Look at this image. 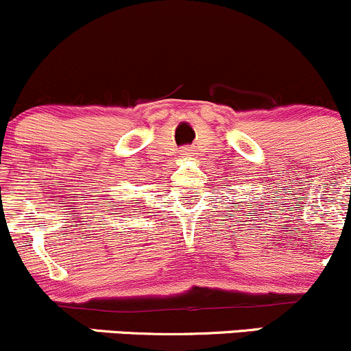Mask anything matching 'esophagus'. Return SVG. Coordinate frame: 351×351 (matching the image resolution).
Wrapping results in <instances>:
<instances>
[{
	"mask_svg": "<svg viewBox=\"0 0 351 351\" xmlns=\"http://www.w3.org/2000/svg\"><path fill=\"white\" fill-rule=\"evenodd\" d=\"M193 151L195 149H191V147H183L182 154H183V156H191V154H193Z\"/></svg>",
	"mask_w": 351,
	"mask_h": 351,
	"instance_id": "34e87169",
	"label": "esophagus"
}]
</instances>
